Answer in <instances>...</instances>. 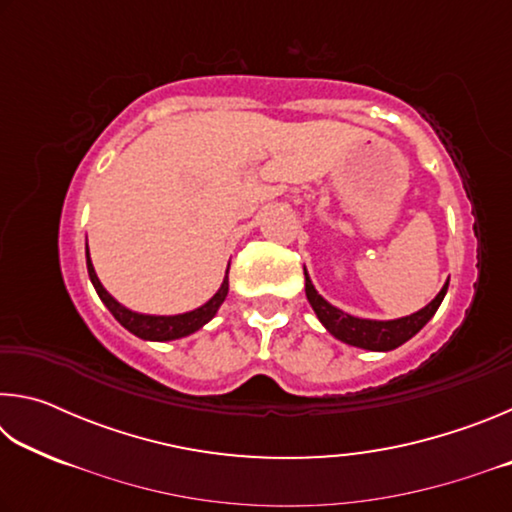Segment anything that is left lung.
I'll return each instance as SVG.
<instances>
[{
    "label": "left lung",
    "mask_w": 512,
    "mask_h": 512,
    "mask_svg": "<svg viewBox=\"0 0 512 512\" xmlns=\"http://www.w3.org/2000/svg\"><path fill=\"white\" fill-rule=\"evenodd\" d=\"M447 284L440 289L438 296L433 298L427 307L415 311L411 316L397 318V320H363V318L348 316L345 311L332 307L327 300L320 298L305 271L307 300L309 305L314 307L320 323L327 327V332L334 334L336 339L348 345H357V348H363V350H381V352L400 348L402 343L409 341L411 336L418 334L420 329L429 323V318L436 314L440 302L445 298Z\"/></svg>",
    "instance_id": "left-lung-1"
}]
</instances>
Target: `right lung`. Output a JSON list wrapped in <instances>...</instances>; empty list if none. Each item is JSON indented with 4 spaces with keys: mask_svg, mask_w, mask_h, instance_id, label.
I'll list each match as a JSON object with an SVG mask.
<instances>
[{
    "mask_svg": "<svg viewBox=\"0 0 512 512\" xmlns=\"http://www.w3.org/2000/svg\"><path fill=\"white\" fill-rule=\"evenodd\" d=\"M88 273H90L94 289H97L99 298L103 300V305L110 309V314L115 316L119 323L128 329V332H133L135 336H140V339H146V341H171V339H180V336L196 332V329H201L207 320L214 318L216 309L221 307V302L225 300V296H228V275H225L221 289L216 291L203 307L189 311V314L142 316V314H135V311H131V309L121 307L119 302L101 287L99 277H97V273H94V266L90 262V255H88Z\"/></svg>",
    "mask_w": 512,
    "mask_h": 512,
    "instance_id": "right-lung-1",
    "label": "right lung"
}]
</instances>
